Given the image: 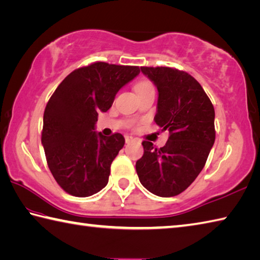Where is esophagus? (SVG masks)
<instances>
[{"label":"esophagus","mask_w":260,"mask_h":260,"mask_svg":"<svg viewBox=\"0 0 260 260\" xmlns=\"http://www.w3.org/2000/svg\"><path fill=\"white\" fill-rule=\"evenodd\" d=\"M124 139H125V143H126V144L132 143V141L135 140V138H134V137H132V136H125Z\"/></svg>","instance_id":"obj_1"}]
</instances>
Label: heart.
<instances>
[{
  "label": "heart",
  "mask_w": 260,
  "mask_h": 260,
  "mask_svg": "<svg viewBox=\"0 0 260 260\" xmlns=\"http://www.w3.org/2000/svg\"><path fill=\"white\" fill-rule=\"evenodd\" d=\"M135 89H136L137 94L139 95V94H141V92H144V91L154 89V87H153V85H151L148 80H141V81L138 82V84L136 85Z\"/></svg>",
  "instance_id": "heart-1"
}]
</instances>
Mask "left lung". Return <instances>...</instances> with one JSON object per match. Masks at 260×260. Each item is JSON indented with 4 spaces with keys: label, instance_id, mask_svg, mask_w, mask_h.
I'll return each mask as SVG.
<instances>
[{
    "label": "left lung",
    "instance_id": "1",
    "mask_svg": "<svg viewBox=\"0 0 260 260\" xmlns=\"http://www.w3.org/2000/svg\"><path fill=\"white\" fill-rule=\"evenodd\" d=\"M158 90L154 120L168 130V143L155 148L143 141L137 160L140 183L159 197H173L193 182L206 164L215 141V111L199 82L184 71L168 67H141Z\"/></svg>",
    "mask_w": 260,
    "mask_h": 260
}]
</instances>
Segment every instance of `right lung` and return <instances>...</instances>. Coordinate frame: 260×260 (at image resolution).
I'll use <instances>...</instances> for the list:
<instances>
[{"label":"right lung","instance_id":"1","mask_svg":"<svg viewBox=\"0 0 260 260\" xmlns=\"http://www.w3.org/2000/svg\"><path fill=\"white\" fill-rule=\"evenodd\" d=\"M139 72V67L95 62L72 71L53 92L44 112L42 145L48 169L66 192L89 197L109 182L124 138L96 132L97 116Z\"/></svg>","mask_w":260,"mask_h":260}]
</instances>
